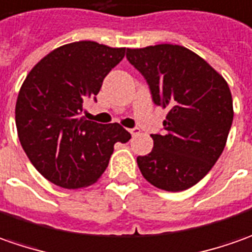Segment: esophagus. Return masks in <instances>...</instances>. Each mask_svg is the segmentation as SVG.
<instances>
[{"mask_svg": "<svg viewBox=\"0 0 252 252\" xmlns=\"http://www.w3.org/2000/svg\"><path fill=\"white\" fill-rule=\"evenodd\" d=\"M128 131H129V134L132 135V136L139 134V128H131V129H128Z\"/></svg>", "mask_w": 252, "mask_h": 252, "instance_id": "1", "label": "esophagus"}]
</instances>
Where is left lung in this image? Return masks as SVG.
I'll use <instances>...</instances> for the list:
<instances>
[{
	"instance_id": "1",
	"label": "left lung",
	"mask_w": 252,
	"mask_h": 252,
	"mask_svg": "<svg viewBox=\"0 0 252 252\" xmlns=\"http://www.w3.org/2000/svg\"><path fill=\"white\" fill-rule=\"evenodd\" d=\"M155 104L169 110L164 134H152V152L138 167L152 186L184 191L208 174L223 152L233 123L229 85L204 58L177 44L128 48Z\"/></svg>"
}]
</instances>
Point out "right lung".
I'll use <instances>...</instances> for the list:
<instances>
[{"mask_svg":"<svg viewBox=\"0 0 252 252\" xmlns=\"http://www.w3.org/2000/svg\"><path fill=\"white\" fill-rule=\"evenodd\" d=\"M126 48L75 41L53 50L28 74L18 94L15 121L23 151L40 174L75 189L96 183L107 167L114 143L131 134L123 126L81 117L96 100L103 79Z\"/></svg>","mask_w":252,"mask_h":252,"instance_id":"right-lung-1","label":"right lung"}]
</instances>
